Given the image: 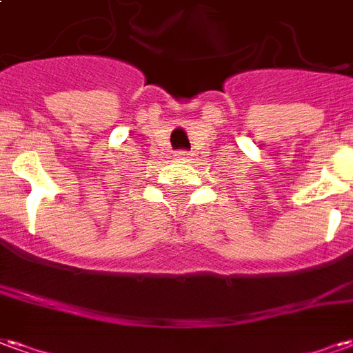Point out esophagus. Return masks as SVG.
<instances>
[{
	"instance_id": "1",
	"label": "esophagus",
	"mask_w": 353,
	"mask_h": 353,
	"mask_svg": "<svg viewBox=\"0 0 353 353\" xmlns=\"http://www.w3.org/2000/svg\"><path fill=\"white\" fill-rule=\"evenodd\" d=\"M191 154L192 153H189V151H183V149H181V151H177L176 157L177 159H191Z\"/></svg>"
}]
</instances>
